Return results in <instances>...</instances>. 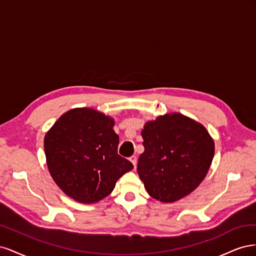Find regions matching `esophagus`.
<instances>
[{
    "instance_id": "1",
    "label": "esophagus",
    "mask_w": 256,
    "mask_h": 256,
    "mask_svg": "<svg viewBox=\"0 0 256 256\" xmlns=\"http://www.w3.org/2000/svg\"><path fill=\"white\" fill-rule=\"evenodd\" d=\"M129 160L131 161V164H132L134 166V168H136V156H131L129 158Z\"/></svg>"
}]
</instances>
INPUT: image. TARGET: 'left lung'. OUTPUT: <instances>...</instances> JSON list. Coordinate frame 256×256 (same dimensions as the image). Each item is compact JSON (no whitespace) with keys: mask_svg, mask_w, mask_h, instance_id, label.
Returning <instances> with one entry per match:
<instances>
[{"mask_svg":"<svg viewBox=\"0 0 256 256\" xmlns=\"http://www.w3.org/2000/svg\"><path fill=\"white\" fill-rule=\"evenodd\" d=\"M142 138L138 174L152 198L173 203L203 182L214 154L203 125L180 113L166 114L147 122Z\"/></svg>","mask_w":256,"mask_h":256,"instance_id":"8db88e82","label":"left lung"}]
</instances>
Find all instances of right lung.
Returning <instances> with one entry per match:
<instances>
[{
  "instance_id": "1",
  "label": "right lung",
  "mask_w": 256,
  "mask_h": 256,
  "mask_svg": "<svg viewBox=\"0 0 256 256\" xmlns=\"http://www.w3.org/2000/svg\"><path fill=\"white\" fill-rule=\"evenodd\" d=\"M114 120L90 108H76L56 122L44 136L53 180L76 202L92 204L113 191L132 164L118 154Z\"/></svg>"
}]
</instances>
